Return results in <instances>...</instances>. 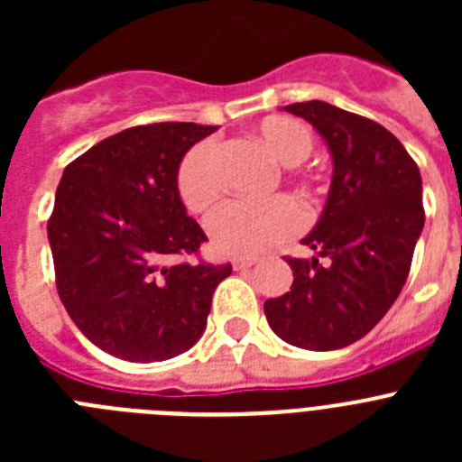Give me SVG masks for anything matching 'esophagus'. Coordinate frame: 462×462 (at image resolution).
<instances>
[{
	"mask_svg": "<svg viewBox=\"0 0 462 462\" xmlns=\"http://www.w3.org/2000/svg\"><path fill=\"white\" fill-rule=\"evenodd\" d=\"M234 263L236 271H245V268H252L256 263V259H234L231 261Z\"/></svg>",
	"mask_w": 462,
	"mask_h": 462,
	"instance_id": "34e87169",
	"label": "esophagus"
}]
</instances>
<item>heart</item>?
<instances>
[{
  "label": "heart",
  "instance_id": "b5f03b06",
  "mask_svg": "<svg viewBox=\"0 0 462 462\" xmlns=\"http://www.w3.org/2000/svg\"><path fill=\"white\" fill-rule=\"evenodd\" d=\"M254 138L268 157L282 166L303 164L314 148L312 132L303 122L284 116L261 120ZM175 189L189 212H208L222 199L217 148L212 141L191 145L175 171ZM300 226V212L287 196L266 203H228L208 219V236L215 252L252 259L284 243Z\"/></svg>",
  "mask_w": 462,
  "mask_h": 462
}]
</instances>
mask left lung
<instances>
[{
	"instance_id": "left-lung-1",
	"label": "left lung",
	"mask_w": 462,
	"mask_h": 462,
	"mask_svg": "<svg viewBox=\"0 0 462 462\" xmlns=\"http://www.w3.org/2000/svg\"><path fill=\"white\" fill-rule=\"evenodd\" d=\"M324 136L333 157L328 201L303 245L312 259H287L291 291L263 312L284 342L312 352L361 340L395 303L421 236V173L379 122L326 101L287 106Z\"/></svg>"
}]
</instances>
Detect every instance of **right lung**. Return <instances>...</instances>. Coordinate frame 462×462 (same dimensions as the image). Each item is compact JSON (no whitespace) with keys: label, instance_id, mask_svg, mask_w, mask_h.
Here are the masks:
<instances>
[{"label":"right lung","instance_id":"add662e5","mask_svg":"<svg viewBox=\"0 0 462 462\" xmlns=\"http://www.w3.org/2000/svg\"><path fill=\"white\" fill-rule=\"evenodd\" d=\"M217 126L157 122L125 129L73 159L48 219L55 284L89 342L132 363L166 361L203 336L231 263H189L203 228L187 215L175 171Z\"/></svg>","mask_w":462,"mask_h":462}]
</instances>
